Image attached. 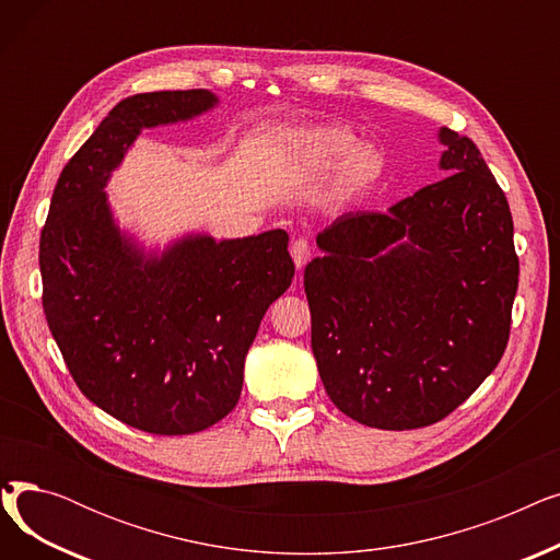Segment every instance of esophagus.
<instances>
[{
	"mask_svg": "<svg viewBox=\"0 0 560 560\" xmlns=\"http://www.w3.org/2000/svg\"><path fill=\"white\" fill-rule=\"evenodd\" d=\"M290 254H292V260H295V268L302 270L311 258V243L304 241V238H298L295 243L290 245Z\"/></svg>",
	"mask_w": 560,
	"mask_h": 560,
	"instance_id": "esophagus-1",
	"label": "esophagus"
}]
</instances>
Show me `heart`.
I'll list each match as a JSON object with an SVG mask.
<instances>
[{"label": "heart", "instance_id": "b5f03b06", "mask_svg": "<svg viewBox=\"0 0 560 560\" xmlns=\"http://www.w3.org/2000/svg\"><path fill=\"white\" fill-rule=\"evenodd\" d=\"M354 143V133H349L347 129L317 127L295 136L292 152L313 170H329L345 158L342 184L349 188H359L378 179L381 172H384V156L368 142H361L357 148Z\"/></svg>", "mask_w": 560, "mask_h": 560}]
</instances>
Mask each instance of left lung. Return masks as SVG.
<instances>
[{"label": "left lung", "instance_id": "obj_1", "mask_svg": "<svg viewBox=\"0 0 560 560\" xmlns=\"http://www.w3.org/2000/svg\"><path fill=\"white\" fill-rule=\"evenodd\" d=\"M445 179L388 213H345L304 270L319 378L345 416L404 431L447 418L502 361L520 260L479 147L440 129Z\"/></svg>", "mask_w": 560, "mask_h": 560}]
</instances>
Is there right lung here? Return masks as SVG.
Returning <instances> with one entry per match:
<instances>
[{"instance_id":"add662e5","label":"right lung","mask_w":560,"mask_h":560,"mask_svg":"<svg viewBox=\"0 0 560 560\" xmlns=\"http://www.w3.org/2000/svg\"><path fill=\"white\" fill-rule=\"evenodd\" d=\"M215 104L201 88L122 100L58 176L40 233L43 311L74 384L156 435L231 413L260 319L295 277L283 229L222 243L188 235L144 256L113 222L104 186L138 133Z\"/></svg>"}]
</instances>
